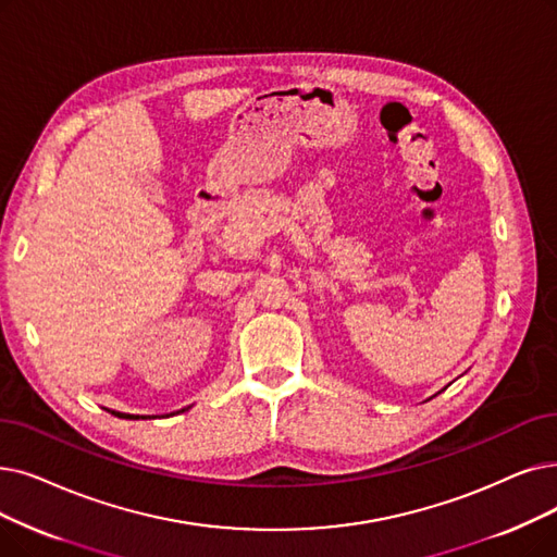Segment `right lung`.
Here are the masks:
<instances>
[{"label":"right lung","mask_w":557,"mask_h":557,"mask_svg":"<svg viewBox=\"0 0 557 557\" xmlns=\"http://www.w3.org/2000/svg\"><path fill=\"white\" fill-rule=\"evenodd\" d=\"M188 409V407H186ZM109 412L113 414V417H117V419H150V417H138V414H125V412H115V409H109ZM182 412H184V409H182Z\"/></svg>","instance_id":"obj_1"}]
</instances>
